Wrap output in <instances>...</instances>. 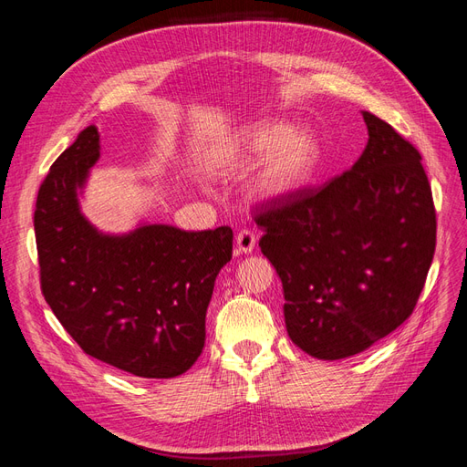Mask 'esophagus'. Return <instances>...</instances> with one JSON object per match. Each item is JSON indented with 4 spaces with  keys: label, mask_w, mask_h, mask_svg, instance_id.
Here are the masks:
<instances>
[{
    "label": "esophagus",
    "mask_w": 467,
    "mask_h": 467,
    "mask_svg": "<svg viewBox=\"0 0 467 467\" xmlns=\"http://www.w3.org/2000/svg\"><path fill=\"white\" fill-rule=\"evenodd\" d=\"M255 234H253L251 230H242L237 235H235V245H237V251L239 253H245V255H249V253H253V249H255Z\"/></svg>",
    "instance_id": "obj_1"
}]
</instances>
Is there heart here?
Wrapping results in <instances>:
<instances>
[{"mask_svg":"<svg viewBox=\"0 0 467 467\" xmlns=\"http://www.w3.org/2000/svg\"><path fill=\"white\" fill-rule=\"evenodd\" d=\"M264 160L253 177L261 201H282L309 185L321 165V144L306 126L266 119L234 130L216 148L218 167L225 171Z\"/></svg>","mask_w":467,"mask_h":467,"instance_id":"1","label":"heart"}]
</instances>
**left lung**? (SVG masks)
Returning a JSON list of instances; mask_svg holds the SVG:
<instances>
[{
  "instance_id": "left-lung-1",
  "label": "left lung",
  "mask_w": 467,
  "mask_h": 467,
  "mask_svg": "<svg viewBox=\"0 0 467 467\" xmlns=\"http://www.w3.org/2000/svg\"><path fill=\"white\" fill-rule=\"evenodd\" d=\"M362 119L368 144L348 171L257 216L288 337L319 360L355 357L398 329L413 314L436 245L420 153L372 112Z\"/></svg>"
}]
</instances>
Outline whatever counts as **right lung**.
Instances as JSON below:
<instances>
[{"label": "right lung", "instance_id": "right-lung-1", "mask_svg": "<svg viewBox=\"0 0 467 467\" xmlns=\"http://www.w3.org/2000/svg\"><path fill=\"white\" fill-rule=\"evenodd\" d=\"M99 158L91 124L40 185L35 235L42 294L89 357L138 378L181 376L204 348L206 309L232 259L234 232L150 222L126 234L101 232L79 206Z\"/></svg>", "mask_w": 467, "mask_h": 467}]
</instances>
